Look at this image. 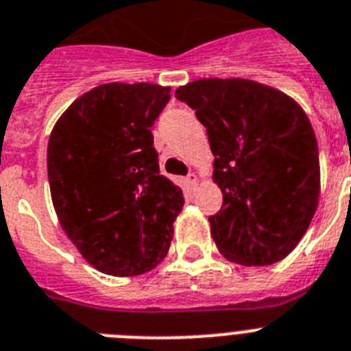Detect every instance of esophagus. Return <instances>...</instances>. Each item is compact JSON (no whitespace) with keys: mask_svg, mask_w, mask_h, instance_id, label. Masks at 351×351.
Wrapping results in <instances>:
<instances>
[{"mask_svg":"<svg viewBox=\"0 0 351 351\" xmlns=\"http://www.w3.org/2000/svg\"><path fill=\"white\" fill-rule=\"evenodd\" d=\"M185 180H187V184L191 185V187H196V185H197V176L194 175V173H189L187 178H185Z\"/></svg>","mask_w":351,"mask_h":351,"instance_id":"1","label":"esophagus"}]
</instances>
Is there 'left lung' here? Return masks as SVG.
Masks as SVG:
<instances>
[{
	"instance_id": "obj_1",
	"label": "left lung",
	"mask_w": 351,
	"mask_h": 351,
	"mask_svg": "<svg viewBox=\"0 0 351 351\" xmlns=\"http://www.w3.org/2000/svg\"><path fill=\"white\" fill-rule=\"evenodd\" d=\"M176 99L206 127L222 206L210 230L226 260L245 267L285 260L309 228L319 197L315 130L282 91L251 79H199Z\"/></svg>"
}]
</instances>
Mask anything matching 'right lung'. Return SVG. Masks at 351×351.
Instances as JSON below:
<instances>
[{"mask_svg": "<svg viewBox=\"0 0 351 351\" xmlns=\"http://www.w3.org/2000/svg\"><path fill=\"white\" fill-rule=\"evenodd\" d=\"M169 91L152 83L100 84L70 104L49 136L58 221L84 260L108 276L148 272L171 245L184 193L158 173L150 130Z\"/></svg>", "mask_w": 351, "mask_h": 351, "instance_id": "add662e5", "label": "right lung"}]
</instances>
